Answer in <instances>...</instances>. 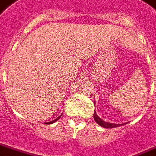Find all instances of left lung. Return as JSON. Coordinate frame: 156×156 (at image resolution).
<instances>
[{"label":"left lung","instance_id":"obj_1","mask_svg":"<svg viewBox=\"0 0 156 156\" xmlns=\"http://www.w3.org/2000/svg\"><path fill=\"white\" fill-rule=\"evenodd\" d=\"M94 119H95V121H96L100 126H101V127L105 128H117L119 126H120V124H115V123H107V122H105V121L102 120L101 119H100L99 116L97 115V112H96V111H94Z\"/></svg>","mask_w":156,"mask_h":156}]
</instances>
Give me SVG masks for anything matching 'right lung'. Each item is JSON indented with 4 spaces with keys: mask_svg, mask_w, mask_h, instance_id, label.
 <instances>
[{
    "mask_svg": "<svg viewBox=\"0 0 156 156\" xmlns=\"http://www.w3.org/2000/svg\"><path fill=\"white\" fill-rule=\"evenodd\" d=\"M59 118H60V116H59V117H58V118H57V119H55V120L51 121V122H49V123H47V124H51V123H55V121H57V120H58V119H59Z\"/></svg>",
    "mask_w": 156,
    "mask_h": 156,
    "instance_id": "right-lung-1",
    "label": "right lung"
}]
</instances>
